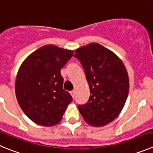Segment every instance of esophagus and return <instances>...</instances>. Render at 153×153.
<instances>
[{"label":"esophagus","mask_w":153,"mask_h":153,"mask_svg":"<svg viewBox=\"0 0 153 153\" xmlns=\"http://www.w3.org/2000/svg\"><path fill=\"white\" fill-rule=\"evenodd\" d=\"M71 96H72L73 99H74V98H75V90L71 91Z\"/></svg>","instance_id":"1"}]
</instances>
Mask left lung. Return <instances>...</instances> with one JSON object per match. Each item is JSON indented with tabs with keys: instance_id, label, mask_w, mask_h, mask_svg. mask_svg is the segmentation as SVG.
I'll return each mask as SVG.
<instances>
[{
	"instance_id": "8db88e82",
	"label": "left lung",
	"mask_w": 153,
	"mask_h": 153,
	"mask_svg": "<svg viewBox=\"0 0 153 153\" xmlns=\"http://www.w3.org/2000/svg\"><path fill=\"white\" fill-rule=\"evenodd\" d=\"M74 57L82 64L90 89L88 102L78 109L90 125H106L118 116L127 100V70L115 54L98 43L76 49Z\"/></svg>"
}]
</instances>
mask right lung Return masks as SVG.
Returning <instances> with one entry per match:
<instances>
[{
	"instance_id": "add662e5",
	"label": "right lung",
	"mask_w": 153,
	"mask_h": 153,
	"mask_svg": "<svg viewBox=\"0 0 153 153\" xmlns=\"http://www.w3.org/2000/svg\"><path fill=\"white\" fill-rule=\"evenodd\" d=\"M73 55L74 51L48 45L31 54L19 67L15 85L16 99L33 122L50 127L62 118L73 98L63 89L61 70Z\"/></svg>"
}]
</instances>
